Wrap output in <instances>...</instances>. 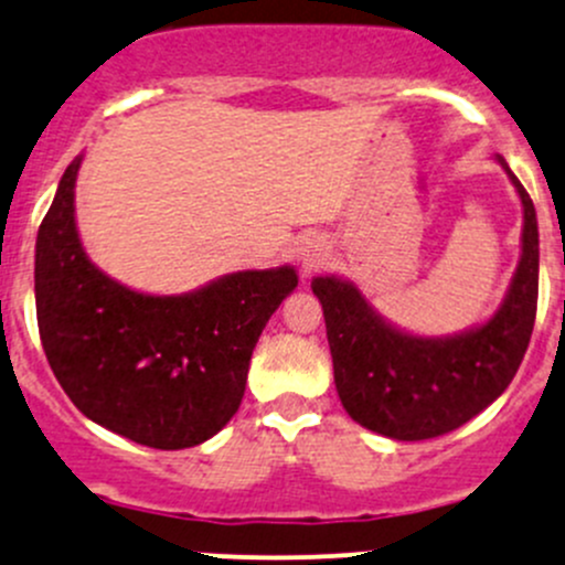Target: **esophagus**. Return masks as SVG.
Here are the masks:
<instances>
[{
  "mask_svg": "<svg viewBox=\"0 0 565 565\" xmlns=\"http://www.w3.org/2000/svg\"><path fill=\"white\" fill-rule=\"evenodd\" d=\"M326 255H329V244H326L323 236H307V239L299 244V260L305 269H316V266H321Z\"/></svg>",
  "mask_w": 565,
  "mask_h": 565,
  "instance_id": "34e87169",
  "label": "esophagus"
}]
</instances>
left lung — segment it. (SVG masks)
Wrapping results in <instances>:
<instances>
[{
  "mask_svg": "<svg viewBox=\"0 0 565 565\" xmlns=\"http://www.w3.org/2000/svg\"><path fill=\"white\" fill-rule=\"evenodd\" d=\"M522 201V255L503 305L487 323L449 337H418L377 316L353 282L316 277L334 362L337 394L353 422L394 440H427L462 427L492 405L520 370L539 301V223Z\"/></svg>",
  "mask_w": 565,
  "mask_h": 565,
  "instance_id": "1",
  "label": "left lung"
}]
</instances>
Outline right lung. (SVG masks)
<instances>
[{
    "mask_svg": "<svg viewBox=\"0 0 565 565\" xmlns=\"http://www.w3.org/2000/svg\"><path fill=\"white\" fill-rule=\"evenodd\" d=\"M67 166L34 247L43 351L73 405L110 433L177 451L217 435L239 411L249 356L299 285L294 266L234 271L179 296H152L97 269L75 228Z\"/></svg>",
    "mask_w": 565,
    "mask_h": 565,
    "instance_id": "1",
    "label": "right lung"
}]
</instances>
